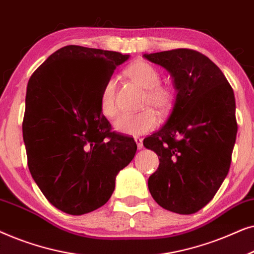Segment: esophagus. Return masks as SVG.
<instances>
[{"label":"esophagus","instance_id":"34e87169","mask_svg":"<svg viewBox=\"0 0 254 254\" xmlns=\"http://www.w3.org/2000/svg\"><path fill=\"white\" fill-rule=\"evenodd\" d=\"M134 140H135V142H136V144H137V148L138 149H142L143 148V142H142V138H140V137H134Z\"/></svg>","mask_w":254,"mask_h":254}]
</instances>
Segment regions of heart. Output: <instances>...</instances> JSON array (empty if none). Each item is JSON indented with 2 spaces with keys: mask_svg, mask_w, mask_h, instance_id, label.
Masks as SVG:
<instances>
[{
  "mask_svg": "<svg viewBox=\"0 0 254 254\" xmlns=\"http://www.w3.org/2000/svg\"><path fill=\"white\" fill-rule=\"evenodd\" d=\"M126 75L134 83L145 90L143 105H151L159 113L169 112L173 104V92L168 86L159 85L161 75L154 65L145 61H137L127 68ZM117 83L109 78L104 84L99 96V109L103 116L113 118L118 112L116 105ZM157 125V117L151 109L138 113H124L114 121L113 126L118 133L136 136L151 130Z\"/></svg>",
  "mask_w": 254,
  "mask_h": 254,
  "instance_id": "b5f03b06",
  "label": "heart"
}]
</instances>
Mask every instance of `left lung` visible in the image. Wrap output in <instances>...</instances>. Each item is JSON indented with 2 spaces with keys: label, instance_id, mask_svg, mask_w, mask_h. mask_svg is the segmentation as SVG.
Listing matches in <instances>:
<instances>
[{
  "label": "left lung",
  "instance_id": "8db88e82",
  "mask_svg": "<svg viewBox=\"0 0 254 254\" xmlns=\"http://www.w3.org/2000/svg\"><path fill=\"white\" fill-rule=\"evenodd\" d=\"M143 57L170 72L177 92L164 126L143 140L159 158L149 190L164 209L194 214L213 199L230 168L237 135L234 90L221 69L196 51Z\"/></svg>",
  "mask_w": 254,
  "mask_h": 254
}]
</instances>
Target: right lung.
Listing matches in <instances>:
<instances>
[{
  "mask_svg": "<svg viewBox=\"0 0 254 254\" xmlns=\"http://www.w3.org/2000/svg\"><path fill=\"white\" fill-rule=\"evenodd\" d=\"M128 54L62 47L27 83L23 138L31 176L46 199L64 213L98 209L116 177L134 158L133 137L111 131L99 96Z\"/></svg>",
  "mask_w": 254,
  "mask_h": 254,
  "instance_id": "right-lung-1",
  "label": "right lung"
}]
</instances>
